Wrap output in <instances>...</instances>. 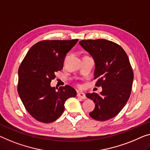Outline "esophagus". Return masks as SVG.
I'll return each instance as SVG.
<instances>
[{"instance_id": "1", "label": "esophagus", "mask_w": 150, "mask_h": 150, "mask_svg": "<svg viewBox=\"0 0 150 150\" xmlns=\"http://www.w3.org/2000/svg\"><path fill=\"white\" fill-rule=\"evenodd\" d=\"M77 96L78 98H81V99H83V100H85V99H86V98H87L86 94H85V93H83V92H78L77 94Z\"/></svg>"}]
</instances>
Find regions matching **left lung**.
Returning <instances> with one entry per match:
<instances>
[{"instance_id": "8db88e82", "label": "left lung", "mask_w": 150, "mask_h": 150, "mask_svg": "<svg viewBox=\"0 0 150 150\" xmlns=\"http://www.w3.org/2000/svg\"><path fill=\"white\" fill-rule=\"evenodd\" d=\"M79 44L94 60L96 86L102 88L99 94H86L95 103L89 116L99 121L110 119L121 111L130 97L133 72L128 56L121 46L107 40H83Z\"/></svg>"}]
</instances>
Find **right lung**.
<instances>
[{
  "label": "right lung",
  "mask_w": 150,
  "mask_h": 150,
  "mask_svg": "<svg viewBox=\"0 0 150 150\" xmlns=\"http://www.w3.org/2000/svg\"><path fill=\"white\" fill-rule=\"evenodd\" d=\"M78 42L44 40L30 49L18 71L17 91L25 109L35 120L44 123L55 121L64 110V103L75 97V89L69 86L51 87L55 73L63 68L67 53Z\"/></svg>",
  "instance_id": "obj_1"
}]
</instances>
